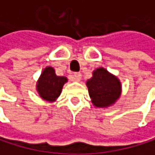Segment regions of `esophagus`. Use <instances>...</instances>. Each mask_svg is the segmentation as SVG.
Here are the masks:
<instances>
[{
  "mask_svg": "<svg viewBox=\"0 0 155 155\" xmlns=\"http://www.w3.org/2000/svg\"><path fill=\"white\" fill-rule=\"evenodd\" d=\"M81 78H82V74L80 72H75L72 75V80L75 82H79L81 80Z\"/></svg>",
  "mask_w": 155,
  "mask_h": 155,
  "instance_id": "obj_1",
  "label": "esophagus"
}]
</instances>
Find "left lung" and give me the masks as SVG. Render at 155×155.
<instances>
[{
  "instance_id": "8db88e82",
  "label": "left lung",
  "mask_w": 155,
  "mask_h": 155,
  "mask_svg": "<svg viewBox=\"0 0 155 155\" xmlns=\"http://www.w3.org/2000/svg\"><path fill=\"white\" fill-rule=\"evenodd\" d=\"M87 81V87L94 106L104 108L114 104L121 94V84L104 68H98Z\"/></svg>"
}]
</instances>
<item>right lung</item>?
I'll list each match as a JSON object with an SVG mask.
<instances>
[{
	"instance_id": "add662e5",
	"label": "right lung",
	"mask_w": 155,
	"mask_h": 155,
	"mask_svg": "<svg viewBox=\"0 0 155 155\" xmlns=\"http://www.w3.org/2000/svg\"><path fill=\"white\" fill-rule=\"evenodd\" d=\"M67 82V77L57 76L54 68L47 67L36 83V90L43 100L52 103L60 96L63 85Z\"/></svg>"
}]
</instances>
